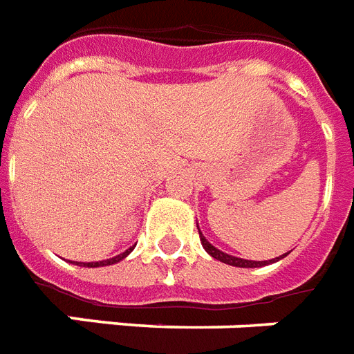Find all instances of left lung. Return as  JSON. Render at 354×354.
Segmentation results:
<instances>
[{
    "instance_id": "obj_1",
    "label": "left lung",
    "mask_w": 354,
    "mask_h": 354,
    "mask_svg": "<svg viewBox=\"0 0 354 354\" xmlns=\"http://www.w3.org/2000/svg\"><path fill=\"white\" fill-rule=\"evenodd\" d=\"M197 230H199V225H197ZM199 237H201V245L205 248L206 252L210 254L214 259L217 261L226 263V265H232V267H239V268H256V267H265V265H270V263H276L279 259H283L285 256H289V252L283 254V256L279 257H274V259H268V261H250V259H241V257H236V256H230V254L223 252L219 248H216L212 243H208L205 236H203V232L199 230Z\"/></svg>"
}]
</instances>
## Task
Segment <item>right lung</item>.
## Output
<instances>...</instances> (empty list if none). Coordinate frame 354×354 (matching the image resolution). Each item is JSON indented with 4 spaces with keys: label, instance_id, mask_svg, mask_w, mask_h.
Here are the masks:
<instances>
[{
    "label": "right lung",
    "instance_id": "add662e5",
    "mask_svg": "<svg viewBox=\"0 0 354 354\" xmlns=\"http://www.w3.org/2000/svg\"><path fill=\"white\" fill-rule=\"evenodd\" d=\"M133 248H135V245L133 247H129L128 250H124L122 254H118V256L115 257H109V259H104V261H89V263H76V265H80V267H89V268H97V267H107V265H115V263L122 261L124 257H128L129 254L133 252Z\"/></svg>",
    "mask_w": 354,
    "mask_h": 354
}]
</instances>
